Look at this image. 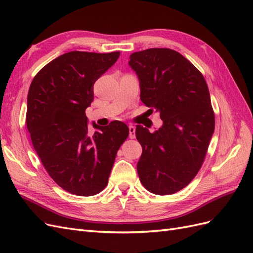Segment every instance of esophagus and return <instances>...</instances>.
I'll use <instances>...</instances> for the list:
<instances>
[{
	"label": "esophagus",
	"mask_w": 253,
	"mask_h": 253,
	"mask_svg": "<svg viewBox=\"0 0 253 253\" xmlns=\"http://www.w3.org/2000/svg\"><path fill=\"white\" fill-rule=\"evenodd\" d=\"M135 136V128L133 126H129V138L134 139Z\"/></svg>",
	"instance_id": "obj_1"
}]
</instances>
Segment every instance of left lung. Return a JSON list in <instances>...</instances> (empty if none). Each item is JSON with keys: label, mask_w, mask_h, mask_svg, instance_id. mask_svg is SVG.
Wrapping results in <instances>:
<instances>
[{"label": "left lung", "mask_w": 253, "mask_h": 253, "mask_svg": "<svg viewBox=\"0 0 253 253\" xmlns=\"http://www.w3.org/2000/svg\"><path fill=\"white\" fill-rule=\"evenodd\" d=\"M128 63L139 78L141 100L163 121L153 133L136 125L135 136L143 149L136 165L140 181L150 193L174 194L197 175L214 132L208 84L174 49L135 52Z\"/></svg>", "instance_id": "1"}]
</instances>
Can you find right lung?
I'll list each match as a JSON object with an SVG mask.
<instances>
[{"label": "right lung", "instance_id": "right-lung-1", "mask_svg": "<svg viewBox=\"0 0 253 253\" xmlns=\"http://www.w3.org/2000/svg\"><path fill=\"white\" fill-rule=\"evenodd\" d=\"M120 52L66 53L36 75L27 95L26 126L36 153L54 181L78 196L103 191L119 148L129 134L125 123L102 127L92 123L93 85L117 62Z\"/></svg>", "mask_w": 253, "mask_h": 253}]
</instances>
